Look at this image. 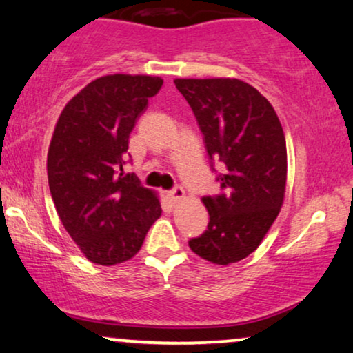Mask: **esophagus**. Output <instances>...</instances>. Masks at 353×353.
Instances as JSON below:
<instances>
[{
    "instance_id": "obj_1",
    "label": "esophagus",
    "mask_w": 353,
    "mask_h": 353,
    "mask_svg": "<svg viewBox=\"0 0 353 353\" xmlns=\"http://www.w3.org/2000/svg\"><path fill=\"white\" fill-rule=\"evenodd\" d=\"M168 195H169V199H171L172 201H179V200L184 199V195H185V190L182 189L181 185H174L172 189L168 192Z\"/></svg>"
}]
</instances>
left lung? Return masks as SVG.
Returning <instances> with one entry per match:
<instances>
[{
    "instance_id": "obj_1",
    "label": "left lung",
    "mask_w": 353,
    "mask_h": 353,
    "mask_svg": "<svg viewBox=\"0 0 353 353\" xmlns=\"http://www.w3.org/2000/svg\"><path fill=\"white\" fill-rule=\"evenodd\" d=\"M203 134L219 194L203 196L210 223L189 241L196 255L229 265L255 252L278 218L288 177L283 125L271 103L237 79H176Z\"/></svg>"
}]
</instances>
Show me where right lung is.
<instances>
[{
	"instance_id": "add662e5",
	"label": "right lung",
	"mask_w": 353,
	"mask_h": 353,
	"mask_svg": "<svg viewBox=\"0 0 353 353\" xmlns=\"http://www.w3.org/2000/svg\"><path fill=\"white\" fill-rule=\"evenodd\" d=\"M163 85L150 75H105L61 112L48 152V184L61 223L83 255L111 266L140 250L161 205L135 174L129 135Z\"/></svg>"
}]
</instances>
